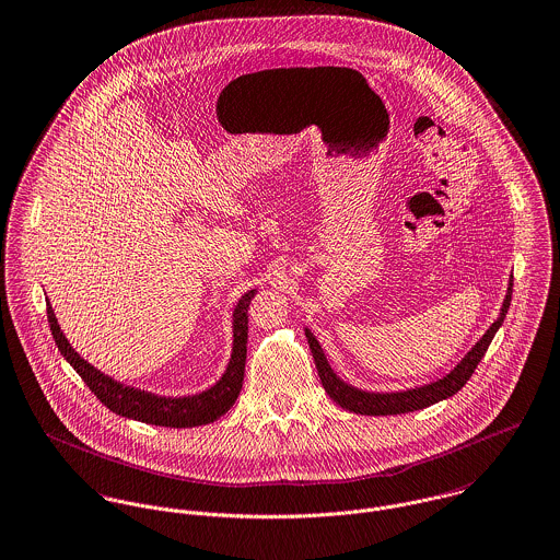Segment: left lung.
<instances>
[{"label":"left lung","instance_id":"1","mask_svg":"<svg viewBox=\"0 0 560 560\" xmlns=\"http://www.w3.org/2000/svg\"><path fill=\"white\" fill-rule=\"evenodd\" d=\"M511 287H513V278L509 280L508 295H505L503 305H501L499 318L475 342V347L459 359L458 365L454 370H450L443 378H436L432 383L417 385V387H410V389H400V392H365V389H359V387L345 383L334 372V368L329 365L316 336L305 327V338H307V345H310V351L314 357V363H316V370H318V376H320V383H323L325 392L329 394V398L336 405H340V407L347 408L351 412H359V415H402V412L421 410V408L432 407L441 400L452 398L472 376L481 357L486 355L494 334L503 325L509 304H511Z\"/></svg>","mask_w":560,"mask_h":560}]
</instances>
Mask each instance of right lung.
Instances as JSON below:
<instances>
[{"instance_id": "1", "label": "right lung", "mask_w": 560, "mask_h": 560, "mask_svg": "<svg viewBox=\"0 0 560 560\" xmlns=\"http://www.w3.org/2000/svg\"><path fill=\"white\" fill-rule=\"evenodd\" d=\"M255 289L244 293L242 300L233 310V351L229 365L220 381L195 396H158L152 392L124 385L110 376H106L98 368H94L90 361L79 355L68 338L63 336L51 304L47 302V316L51 325L52 340L63 359L77 370V374L85 381V385L96 394L104 407L113 410L115 415L137 419L152 425L164 428H195L205 425L222 417L229 408L235 405L242 383H244V370H246V353H248V305L255 298Z\"/></svg>"}]
</instances>
